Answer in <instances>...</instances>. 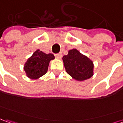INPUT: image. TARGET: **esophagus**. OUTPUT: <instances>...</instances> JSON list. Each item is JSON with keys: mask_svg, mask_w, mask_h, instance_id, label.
Returning <instances> with one entry per match:
<instances>
[{"mask_svg": "<svg viewBox=\"0 0 123 123\" xmlns=\"http://www.w3.org/2000/svg\"><path fill=\"white\" fill-rule=\"evenodd\" d=\"M55 57L57 58H61L62 57V54L61 53L56 54H55Z\"/></svg>", "mask_w": 123, "mask_h": 123, "instance_id": "34e87169", "label": "esophagus"}]
</instances>
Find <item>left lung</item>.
<instances>
[{
	"mask_svg": "<svg viewBox=\"0 0 123 123\" xmlns=\"http://www.w3.org/2000/svg\"><path fill=\"white\" fill-rule=\"evenodd\" d=\"M62 61L67 73L76 80L83 81L93 75L92 61L75 49L69 50V54L62 57Z\"/></svg>",
	"mask_w": 123,
	"mask_h": 123,
	"instance_id": "left-lung-1",
	"label": "left lung"
}]
</instances>
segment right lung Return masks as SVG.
Masks as SVG:
<instances>
[{
	"instance_id": "obj_1",
	"label": "right lung",
	"mask_w": 123,
	"mask_h": 123,
	"mask_svg": "<svg viewBox=\"0 0 123 123\" xmlns=\"http://www.w3.org/2000/svg\"><path fill=\"white\" fill-rule=\"evenodd\" d=\"M54 58L53 54H47L37 49L24 65V71L28 77L31 79H37L45 74L49 61Z\"/></svg>"
}]
</instances>
